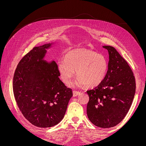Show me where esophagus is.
I'll return each mask as SVG.
<instances>
[{
	"mask_svg": "<svg viewBox=\"0 0 146 146\" xmlns=\"http://www.w3.org/2000/svg\"><path fill=\"white\" fill-rule=\"evenodd\" d=\"M80 94V92L79 91H73V96L76 97V96H77L78 95Z\"/></svg>",
	"mask_w": 146,
	"mask_h": 146,
	"instance_id": "obj_1",
	"label": "esophagus"
}]
</instances>
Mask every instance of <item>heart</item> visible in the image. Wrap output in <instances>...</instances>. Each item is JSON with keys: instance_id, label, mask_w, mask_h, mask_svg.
Here are the masks:
<instances>
[{"instance_id": "b5f03b06", "label": "heart", "mask_w": 146, "mask_h": 146, "mask_svg": "<svg viewBox=\"0 0 146 146\" xmlns=\"http://www.w3.org/2000/svg\"><path fill=\"white\" fill-rule=\"evenodd\" d=\"M63 82L70 85L76 71L78 86L93 88L104 81L108 69V62L105 57L88 49H73L68 51L64 60L57 66Z\"/></svg>"}]
</instances>
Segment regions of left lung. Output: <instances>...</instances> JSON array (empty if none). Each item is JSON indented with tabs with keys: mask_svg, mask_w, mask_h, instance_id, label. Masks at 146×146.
<instances>
[{
	"mask_svg": "<svg viewBox=\"0 0 146 146\" xmlns=\"http://www.w3.org/2000/svg\"><path fill=\"white\" fill-rule=\"evenodd\" d=\"M103 47L109 54L108 72L99 85L86 91L90 98L86 112L94 125L107 129L116 126L126 116L134 98L136 83L129 65L115 48Z\"/></svg>",
	"mask_w": 146,
	"mask_h": 146,
	"instance_id": "left-lung-1",
	"label": "left lung"
}]
</instances>
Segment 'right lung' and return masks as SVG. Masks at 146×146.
<instances>
[{"label":"right lung","instance_id":"1","mask_svg":"<svg viewBox=\"0 0 146 146\" xmlns=\"http://www.w3.org/2000/svg\"><path fill=\"white\" fill-rule=\"evenodd\" d=\"M52 44L35 47L21 60L13 77V92L20 111L32 124L41 128L61 122L72 96V90L60 80L56 63L44 60Z\"/></svg>","mask_w":146,"mask_h":146}]
</instances>
